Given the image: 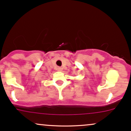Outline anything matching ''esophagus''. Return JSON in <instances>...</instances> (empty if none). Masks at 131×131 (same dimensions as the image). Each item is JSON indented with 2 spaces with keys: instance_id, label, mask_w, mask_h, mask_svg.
Returning <instances> with one entry per match:
<instances>
[{
  "instance_id": "obj_1",
  "label": "esophagus",
  "mask_w": 131,
  "mask_h": 131,
  "mask_svg": "<svg viewBox=\"0 0 131 131\" xmlns=\"http://www.w3.org/2000/svg\"><path fill=\"white\" fill-rule=\"evenodd\" d=\"M58 71L62 72V67H58Z\"/></svg>"
}]
</instances>
